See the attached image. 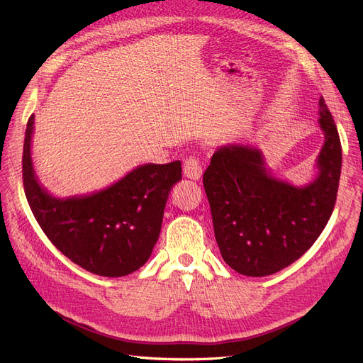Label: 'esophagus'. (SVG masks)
<instances>
[{
	"label": "esophagus",
	"instance_id": "34e87169",
	"mask_svg": "<svg viewBox=\"0 0 363 363\" xmlns=\"http://www.w3.org/2000/svg\"><path fill=\"white\" fill-rule=\"evenodd\" d=\"M183 174H184V177H188L191 180H200L203 175V168H201L200 160L196 157L186 159L183 163Z\"/></svg>",
	"mask_w": 363,
	"mask_h": 363
}]
</instances>
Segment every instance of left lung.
<instances>
[{
  "label": "left lung",
  "instance_id": "obj_1",
  "mask_svg": "<svg viewBox=\"0 0 363 363\" xmlns=\"http://www.w3.org/2000/svg\"><path fill=\"white\" fill-rule=\"evenodd\" d=\"M318 106L324 144L311 183L296 186L277 179L262 150L247 144L219 147L203 175L216 244L227 265L242 276H271L289 267L313 245L332 216L342 148L323 96Z\"/></svg>",
  "mask_w": 363,
  "mask_h": 363
}]
</instances>
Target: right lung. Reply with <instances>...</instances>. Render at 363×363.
<instances>
[{
  "instance_id": "right-lung-1",
  "label": "right lung",
  "mask_w": 363,
  "mask_h": 363,
  "mask_svg": "<svg viewBox=\"0 0 363 363\" xmlns=\"http://www.w3.org/2000/svg\"><path fill=\"white\" fill-rule=\"evenodd\" d=\"M35 115L24 139L23 177L27 201L51 242L83 269L123 277L150 259L172 186L182 179V162L145 163L101 191L52 195L38 179L31 159Z\"/></svg>"
}]
</instances>
